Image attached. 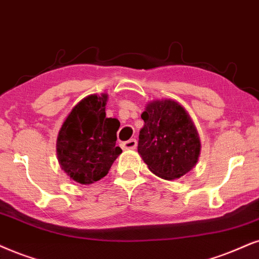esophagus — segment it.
Returning <instances> with one entry per match:
<instances>
[{"instance_id":"esophagus-1","label":"esophagus","mask_w":259,"mask_h":259,"mask_svg":"<svg viewBox=\"0 0 259 259\" xmlns=\"http://www.w3.org/2000/svg\"><path fill=\"white\" fill-rule=\"evenodd\" d=\"M136 146H137V141L135 139L125 141V142L122 143V147L124 149H135Z\"/></svg>"}]
</instances>
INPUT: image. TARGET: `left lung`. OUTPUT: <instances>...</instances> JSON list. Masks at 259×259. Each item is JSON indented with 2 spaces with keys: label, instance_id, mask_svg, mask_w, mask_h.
Returning a JSON list of instances; mask_svg holds the SVG:
<instances>
[{
  "label": "left lung",
  "instance_id": "left-lung-1",
  "mask_svg": "<svg viewBox=\"0 0 259 259\" xmlns=\"http://www.w3.org/2000/svg\"><path fill=\"white\" fill-rule=\"evenodd\" d=\"M137 150L154 175L166 181L181 178L196 165L201 142L195 124L175 100H156L141 114Z\"/></svg>",
  "mask_w": 259,
  "mask_h": 259
}]
</instances>
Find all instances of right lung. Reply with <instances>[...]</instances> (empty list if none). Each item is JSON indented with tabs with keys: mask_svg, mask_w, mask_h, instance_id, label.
<instances>
[{
	"mask_svg": "<svg viewBox=\"0 0 259 259\" xmlns=\"http://www.w3.org/2000/svg\"><path fill=\"white\" fill-rule=\"evenodd\" d=\"M107 96H88L71 110L57 137L58 161L80 184H92L109 173L122 149L116 146L119 122L106 118Z\"/></svg>",
	"mask_w": 259,
	"mask_h": 259,
	"instance_id": "obj_1",
	"label": "right lung"
}]
</instances>
